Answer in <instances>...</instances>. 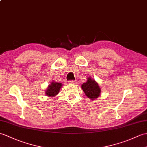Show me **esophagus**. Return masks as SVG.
<instances>
[{
    "instance_id": "esophagus-1",
    "label": "esophagus",
    "mask_w": 147,
    "mask_h": 147,
    "mask_svg": "<svg viewBox=\"0 0 147 147\" xmlns=\"http://www.w3.org/2000/svg\"><path fill=\"white\" fill-rule=\"evenodd\" d=\"M69 83L70 84H76L77 83V81H74V80H71L69 81Z\"/></svg>"
}]
</instances>
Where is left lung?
<instances>
[{
	"label": "left lung",
	"mask_w": 147,
	"mask_h": 147,
	"mask_svg": "<svg viewBox=\"0 0 147 147\" xmlns=\"http://www.w3.org/2000/svg\"><path fill=\"white\" fill-rule=\"evenodd\" d=\"M81 88L85 94L91 100H93L100 96L101 88L99 86L97 82L92 79L91 78H88L86 83H83L81 85Z\"/></svg>",
	"instance_id": "left-lung-1"
}]
</instances>
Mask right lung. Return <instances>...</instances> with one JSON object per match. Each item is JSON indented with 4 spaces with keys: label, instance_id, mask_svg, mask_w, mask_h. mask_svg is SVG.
Listing matches in <instances>:
<instances>
[{
    "label": "right lung",
    "instance_id": "add662e5",
    "mask_svg": "<svg viewBox=\"0 0 147 147\" xmlns=\"http://www.w3.org/2000/svg\"><path fill=\"white\" fill-rule=\"evenodd\" d=\"M62 86V83L53 81L47 88V90L46 91V94H47V96L51 97L56 96V95L59 93L61 88Z\"/></svg>",
    "mask_w": 147,
    "mask_h": 147
}]
</instances>
